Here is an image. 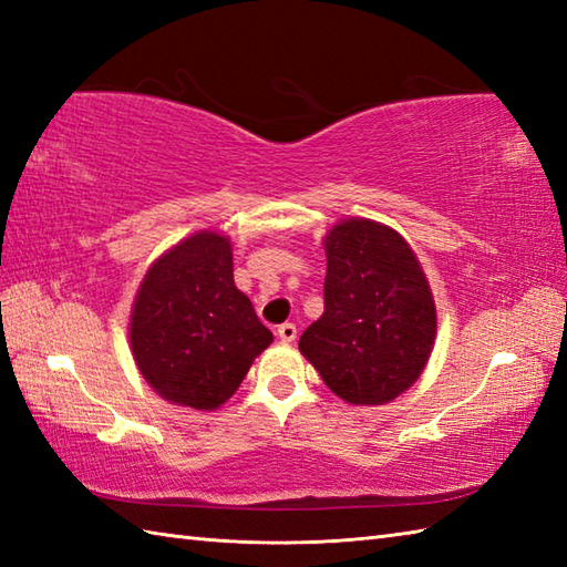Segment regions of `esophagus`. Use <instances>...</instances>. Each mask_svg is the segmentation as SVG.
<instances>
[{
  "label": "esophagus",
  "instance_id": "1",
  "mask_svg": "<svg viewBox=\"0 0 567 567\" xmlns=\"http://www.w3.org/2000/svg\"><path fill=\"white\" fill-rule=\"evenodd\" d=\"M277 339H280L282 343H292L297 339V327L295 323H282V327H277Z\"/></svg>",
  "mask_w": 567,
  "mask_h": 567
}]
</instances>
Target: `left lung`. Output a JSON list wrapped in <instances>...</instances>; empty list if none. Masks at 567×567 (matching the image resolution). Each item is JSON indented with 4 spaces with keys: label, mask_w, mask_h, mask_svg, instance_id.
<instances>
[{
    "label": "left lung",
    "mask_w": 567,
    "mask_h": 567,
    "mask_svg": "<svg viewBox=\"0 0 567 567\" xmlns=\"http://www.w3.org/2000/svg\"><path fill=\"white\" fill-rule=\"evenodd\" d=\"M323 315L299 351L348 404H388L412 388L436 341L424 270L394 228L343 219L323 238Z\"/></svg>",
    "instance_id": "obj_1"
}]
</instances>
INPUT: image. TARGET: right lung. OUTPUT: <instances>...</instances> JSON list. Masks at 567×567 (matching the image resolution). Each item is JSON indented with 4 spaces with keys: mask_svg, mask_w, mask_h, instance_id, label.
Listing matches in <instances>:
<instances>
[{
    "mask_svg": "<svg viewBox=\"0 0 567 567\" xmlns=\"http://www.w3.org/2000/svg\"><path fill=\"white\" fill-rule=\"evenodd\" d=\"M128 339L143 380L163 400L212 412L238 390L272 333L234 285L231 240L199 231L148 268Z\"/></svg>",
    "mask_w": 567,
    "mask_h": 567,
    "instance_id": "right-lung-1",
    "label": "right lung"
}]
</instances>
